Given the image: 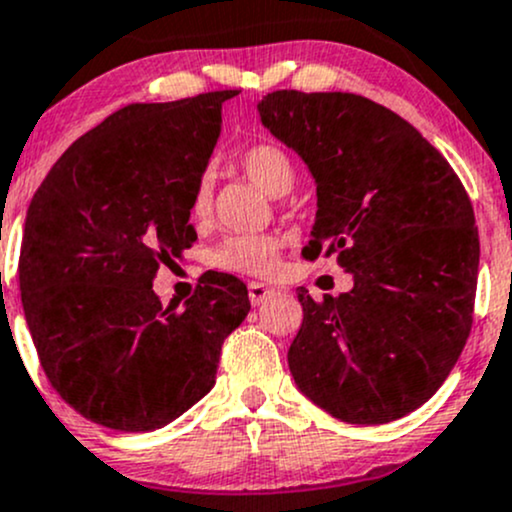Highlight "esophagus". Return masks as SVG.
<instances>
[{
	"label": "esophagus",
	"instance_id": "obj_1",
	"mask_svg": "<svg viewBox=\"0 0 512 512\" xmlns=\"http://www.w3.org/2000/svg\"><path fill=\"white\" fill-rule=\"evenodd\" d=\"M272 294H274L272 286H267V284H262V282H250V284H247V296H250L252 306H260V303L267 301Z\"/></svg>",
	"mask_w": 512,
	"mask_h": 512
}]
</instances>
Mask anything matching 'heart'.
Listing matches in <instances>:
<instances>
[{
	"instance_id": "1",
	"label": "heart",
	"mask_w": 512,
	"mask_h": 512,
	"mask_svg": "<svg viewBox=\"0 0 512 512\" xmlns=\"http://www.w3.org/2000/svg\"><path fill=\"white\" fill-rule=\"evenodd\" d=\"M238 167L250 182H255L262 192L269 196H282L294 187L296 170L291 157L279 148L277 143H255L238 155ZM213 209V177L209 172L199 174L189 213L194 221H206ZM279 247L282 238L274 233L260 235H228L211 252V265L226 272L252 274V277H265L277 267Z\"/></svg>"
}]
</instances>
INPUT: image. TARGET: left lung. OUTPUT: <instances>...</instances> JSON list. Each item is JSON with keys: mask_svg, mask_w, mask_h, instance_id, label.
Segmentation results:
<instances>
[{"mask_svg": "<svg viewBox=\"0 0 512 512\" xmlns=\"http://www.w3.org/2000/svg\"><path fill=\"white\" fill-rule=\"evenodd\" d=\"M316 179L306 260L338 255L347 294L313 301L289 347L296 386L333 418H403L442 386L474 313L479 230L464 184L401 116L347 92L279 89L257 104Z\"/></svg>", "mask_w": 512, "mask_h": 512, "instance_id": "left-lung-1", "label": "left lung"}]
</instances>
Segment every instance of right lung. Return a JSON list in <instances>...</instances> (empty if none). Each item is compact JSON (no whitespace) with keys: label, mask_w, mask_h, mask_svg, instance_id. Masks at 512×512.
<instances>
[{"label":"right lung","mask_w":512,"mask_h":512,"mask_svg":"<svg viewBox=\"0 0 512 512\" xmlns=\"http://www.w3.org/2000/svg\"><path fill=\"white\" fill-rule=\"evenodd\" d=\"M238 89L131 104L77 138L33 194L19 255L26 323L50 386L121 432L172 423L216 384L250 311L233 274L204 272L182 311L153 279L196 240L192 189Z\"/></svg>","instance_id":"obj_1"}]
</instances>
